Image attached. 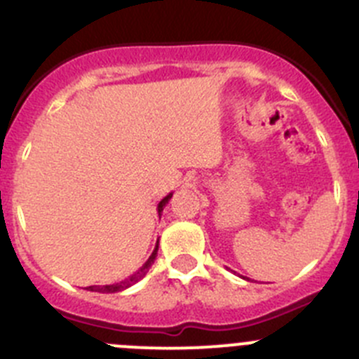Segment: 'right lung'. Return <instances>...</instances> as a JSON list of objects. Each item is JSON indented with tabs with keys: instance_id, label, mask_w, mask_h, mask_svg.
I'll list each match as a JSON object with an SVG mask.
<instances>
[{
	"instance_id": "1",
	"label": "right lung",
	"mask_w": 359,
	"mask_h": 359,
	"mask_svg": "<svg viewBox=\"0 0 359 359\" xmlns=\"http://www.w3.org/2000/svg\"><path fill=\"white\" fill-rule=\"evenodd\" d=\"M172 194H173V193H168V194H166V196L163 198V200L158 203V214H159V217H161L163 208H165V205L170 201V198H172ZM158 247H159V240H158V242H156V247H154V250H152L151 256H149V259L145 261V263L142 264L140 268H138V270L133 273V276L128 277V279L121 280V283H116V284H105V286H89V287H86V290H87V291H95V293H119V291L128 290V287H131V286H133V284H137L138 280L144 279V277L147 276L149 268L152 266V263H154L156 256H158Z\"/></svg>"
}]
</instances>
